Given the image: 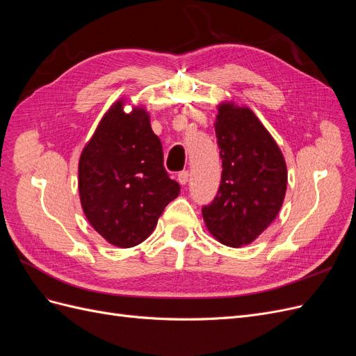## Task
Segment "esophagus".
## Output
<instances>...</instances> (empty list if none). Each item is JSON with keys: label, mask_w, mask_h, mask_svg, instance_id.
Returning a JSON list of instances; mask_svg holds the SVG:
<instances>
[{"label": "esophagus", "mask_w": 356, "mask_h": 356, "mask_svg": "<svg viewBox=\"0 0 356 356\" xmlns=\"http://www.w3.org/2000/svg\"><path fill=\"white\" fill-rule=\"evenodd\" d=\"M188 178H190L188 170H181L179 174H178V181H179L181 186H186L187 182H188Z\"/></svg>", "instance_id": "esophagus-1"}]
</instances>
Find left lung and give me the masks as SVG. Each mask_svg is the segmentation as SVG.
<instances>
[{"mask_svg":"<svg viewBox=\"0 0 356 356\" xmlns=\"http://www.w3.org/2000/svg\"><path fill=\"white\" fill-rule=\"evenodd\" d=\"M215 118L222 159L218 195L202 208L203 221L222 245H250L277 217L288 172L281 148L248 106L224 101Z\"/></svg>","mask_w":356,"mask_h":356,"instance_id":"8db88e82","label":"left lung"}]
</instances>
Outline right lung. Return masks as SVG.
<instances>
[{
	"instance_id": "right-lung-1",
	"label": "right lung",
	"mask_w": 356,
	"mask_h": 356,
	"mask_svg": "<svg viewBox=\"0 0 356 356\" xmlns=\"http://www.w3.org/2000/svg\"><path fill=\"white\" fill-rule=\"evenodd\" d=\"M115 101L104 114L79 160L81 208L92 227L118 248L153 233L179 184L163 168V148L144 106L124 111Z\"/></svg>"
}]
</instances>
